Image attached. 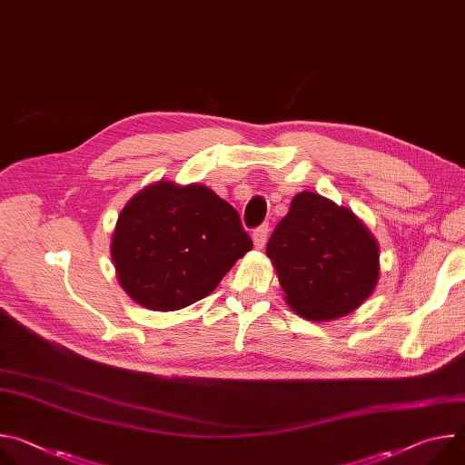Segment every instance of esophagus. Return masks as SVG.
<instances>
[{
  "instance_id": "1",
  "label": "esophagus",
  "mask_w": 465,
  "mask_h": 465,
  "mask_svg": "<svg viewBox=\"0 0 465 465\" xmlns=\"http://www.w3.org/2000/svg\"><path fill=\"white\" fill-rule=\"evenodd\" d=\"M269 232H271L269 223H264V224H261L259 228H255V230H253L252 237H253V244H255L257 248H262V246H264V242H267V239H269Z\"/></svg>"
}]
</instances>
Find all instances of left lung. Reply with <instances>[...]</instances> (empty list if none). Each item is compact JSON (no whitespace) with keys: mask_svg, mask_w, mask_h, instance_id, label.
<instances>
[{"mask_svg":"<svg viewBox=\"0 0 465 465\" xmlns=\"http://www.w3.org/2000/svg\"><path fill=\"white\" fill-rule=\"evenodd\" d=\"M267 255L289 305L316 322L355 311L379 280V248L366 226L348 208L311 191L292 198Z\"/></svg>","mask_w":465,"mask_h":465,"instance_id":"obj_1","label":"left lung"}]
</instances>
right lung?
Listing matches in <instances>:
<instances>
[{
    "mask_svg": "<svg viewBox=\"0 0 465 465\" xmlns=\"http://www.w3.org/2000/svg\"><path fill=\"white\" fill-rule=\"evenodd\" d=\"M252 246L235 208L212 189L158 182L123 208L110 252L132 300L176 311L212 294Z\"/></svg>",
    "mask_w": 465,
    "mask_h": 465,
    "instance_id": "obj_1",
    "label": "right lung"
}]
</instances>
